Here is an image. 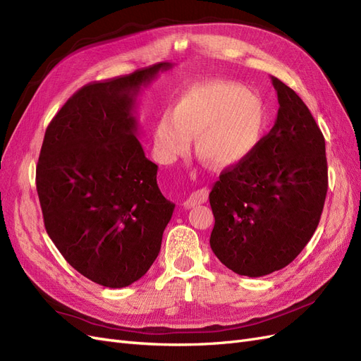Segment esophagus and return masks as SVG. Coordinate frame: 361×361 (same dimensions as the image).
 <instances>
[{
    "mask_svg": "<svg viewBox=\"0 0 361 361\" xmlns=\"http://www.w3.org/2000/svg\"><path fill=\"white\" fill-rule=\"evenodd\" d=\"M206 199H207V191L204 188H200V190L194 191L188 195V199L183 202V207H188V209H190V207H194V206L204 203Z\"/></svg>",
    "mask_w": 361,
    "mask_h": 361,
    "instance_id": "esophagus-1",
    "label": "esophagus"
}]
</instances>
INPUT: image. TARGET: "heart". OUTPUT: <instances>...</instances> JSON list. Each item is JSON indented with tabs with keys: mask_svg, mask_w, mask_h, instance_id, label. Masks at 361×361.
<instances>
[{
	"mask_svg": "<svg viewBox=\"0 0 361 361\" xmlns=\"http://www.w3.org/2000/svg\"><path fill=\"white\" fill-rule=\"evenodd\" d=\"M268 108L262 97L232 81H207L185 89L155 126V147L173 159L197 137V154L216 167L245 159L265 135Z\"/></svg>",
	"mask_w": 361,
	"mask_h": 361,
	"instance_id": "b5f03b06",
	"label": "heart"
}]
</instances>
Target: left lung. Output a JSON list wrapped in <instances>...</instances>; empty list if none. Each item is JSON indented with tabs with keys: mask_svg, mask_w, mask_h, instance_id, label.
<instances>
[{
	"mask_svg": "<svg viewBox=\"0 0 361 361\" xmlns=\"http://www.w3.org/2000/svg\"><path fill=\"white\" fill-rule=\"evenodd\" d=\"M276 123L241 162L226 169L209 194L211 248L239 276L262 277L288 267L319 224L326 190L325 140L290 87L271 76Z\"/></svg>",
	"mask_w": 361,
	"mask_h": 361,
	"instance_id": "left-lung-1",
	"label": "left lung"
}]
</instances>
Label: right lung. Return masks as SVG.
<instances>
[{"instance_id":"add662e5","label":"right lung","mask_w":361,"mask_h":361,"mask_svg":"<svg viewBox=\"0 0 361 361\" xmlns=\"http://www.w3.org/2000/svg\"><path fill=\"white\" fill-rule=\"evenodd\" d=\"M171 63L84 85L51 120L36 169L45 228L68 264L106 288L143 277L174 203L141 147L137 96Z\"/></svg>"}]
</instances>
